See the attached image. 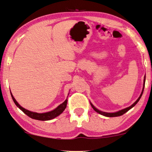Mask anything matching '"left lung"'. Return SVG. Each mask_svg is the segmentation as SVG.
<instances>
[{
    "label": "left lung",
    "mask_w": 152,
    "mask_h": 152,
    "mask_svg": "<svg viewBox=\"0 0 152 152\" xmlns=\"http://www.w3.org/2000/svg\"><path fill=\"white\" fill-rule=\"evenodd\" d=\"M145 79H146V76H144V84H143V89H142V93H141L140 97H139L138 99L136 101H135L134 103L132 104V105H130V106H129V107H126V108H125V109H122V110H119V111H118V112H115V113H105V112H103V111H101V110H98V109H97L96 107H95V106H94V105H93V104L91 103V106H92V107H93V108H94V110L95 111H96V112H97L98 113H99V114L102 115H103V116L109 117V118H112V117L121 116V115H123V114H125V113H127V111L129 110H130L131 108H132V107H134V106L135 105H136L137 103H138L139 100H140L141 97H142V94H143V91H144V85H145Z\"/></svg>",
    "instance_id": "left-lung-1"
}]
</instances>
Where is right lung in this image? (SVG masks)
Listing matches in <instances>:
<instances>
[{
    "instance_id": "right-lung-1",
    "label": "right lung",
    "mask_w": 152,
    "mask_h": 152,
    "mask_svg": "<svg viewBox=\"0 0 152 152\" xmlns=\"http://www.w3.org/2000/svg\"><path fill=\"white\" fill-rule=\"evenodd\" d=\"M10 94H11L12 98V100H13L15 104V105H17V107H19V108L24 113H25V114H26L27 116H29L31 118L34 119V120H42V121L52 120V119L55 118L56 117L59 115L60 114H61V113L64 112V110L66 109V107L67 100H68L66 98L64 103L60 104L57 107H56L55 109L53 110L52 111H49V112L44 113H38L35 112H32V111H30L24 108V107L20 105L19 103L16 101V100L15 99V98L13 97V96H12L11 93H10Z\"/></svg>"
}]
</instances>
